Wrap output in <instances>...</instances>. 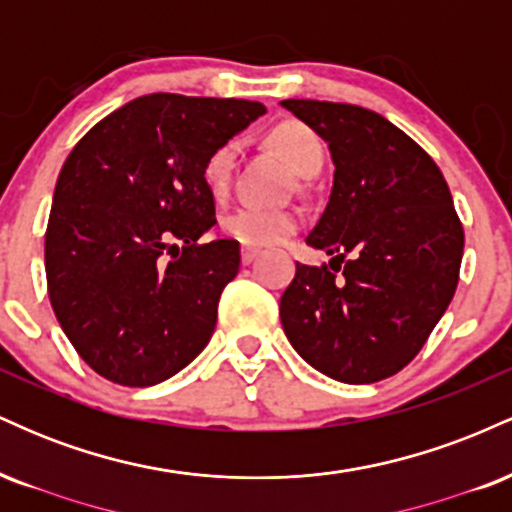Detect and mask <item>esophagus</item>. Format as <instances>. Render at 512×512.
<instances>
[{
	"label": "esophagus",
	"instance_id": "esophagus-1",
	"mask_svg": "<svg viewBox=\"0 0 512 512\" xmlns=\"http://www.w3.org/2000/svg\"><path fill=\"white\" fill-rule=\"evenodd\" d=\"M257 255H260V250H255V248H243V250H240V262L250 264L252 260H255Z\"/></svg>",
	"mask_w": 512,
	"mask_h": 512
}]
</instances>
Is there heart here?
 <instances>
[{
    "instance_id": "1",
    "label": "heart",
    "mask_w": 512,
    "mask_h": 512,
    "mask_svg": "<svg viewBox=\"0 0 512 512\" xmlns=\"http://www.w3.org/2000/svg\"><path fill=\"white\" fill-rule=\"evenodd\" d=\"M269 144L303 178H313L325 163V144L317 137V132L303 125V122H281V125H276L269 132ZM233 166H236V144L233 142L216 146L204 158L202 180L216 199L226 197L228 187H231ZM298 223H301L298 216L286 209L238 207L223 216L221 231L228 238L238 240L240 245H248V248H267V245H276L293 236Z\"/></svg>"
}]
</instances>
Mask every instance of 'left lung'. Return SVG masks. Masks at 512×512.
Returning a JSON list of instances; mask_svg holds the SVG:
<instances>
[{"instance_id":"8db88e82","label":"left lung","mask_w":512,"mask_h":512,"mask_svg":"<svg viewBox=\"0 0 512 512\" xmlns=\"http://www.w3.org/2000/svg\"><path fill=\"white\" fill-rule=\"evenodd\" d=\"M281 108L317 132L334 163L330 202L305 238L334 255L333 269L296 262L281 325L327 378L378 383L419 354L455 296L464 231L448 182L414 139L373 110L298 98Z\"/></svg>"}]
</instances>
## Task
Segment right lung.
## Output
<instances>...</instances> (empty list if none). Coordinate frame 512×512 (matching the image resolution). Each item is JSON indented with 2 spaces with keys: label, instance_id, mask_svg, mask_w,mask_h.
<instances>
[{
  "label": "right lung",
  "instance_id": "1",
  "mask_svg": "<svg viewBox=\"0 0 512 512\" xmlns=\"http://www.w3.org/2000/svg\"><path fill=\"white\" fill-rule=\"evenodd\" d=\"M264 113L255 101L151 93L103 117L64 161L45 233L50 303L110 383H163L209 344L240 245L197 243L216 223L202 166Z\"/></svg>",
  "mask_w": 512,
  "mask_h": 512
}]
</instances>
